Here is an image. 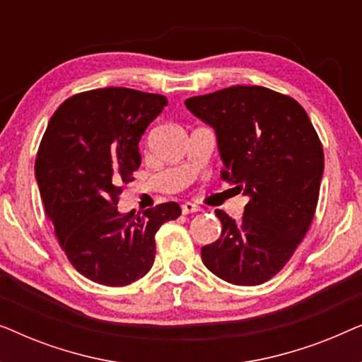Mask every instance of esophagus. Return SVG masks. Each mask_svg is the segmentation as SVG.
Wrapping results in <instances>:
<instances>
[{
	"label": "esophagus",
	"mask_w": 362,
	"mask_h": 362,
	"mask_svg": "<svg viewBox=\"0 0 362 362\" xmlns=\"http://www.w3.org/2000/svg\"><path fill=\"white\" fill-rule=\"evenodd\" d=\"M181 209H182V214H192V212H199L201 207L194 204V202H185Z\"/></svg>",
	"instance_id": "34e87169"
}]
</instances>
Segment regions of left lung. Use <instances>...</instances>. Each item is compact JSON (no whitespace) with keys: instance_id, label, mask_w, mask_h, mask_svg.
Returning a JSON list of instances; mask_svg holds the SVG:
<instances>
[{"instance_id":"obj_1","label":"left lung","mask_w":362,"mask_h":362,"mask_svg":"<svg viewBox=\"0 0 362 362\" xmlns=\"http://www.w3.org/2000/svg\"><path fill=\"white\" fill-rule=\"evenodd\" d=\"M186 107L216 130L222 180L249 196L240 222L216 211L222 234L202 247V262L229 284H264L315 217L325 168L318 133L295 98L267 87H227L187 98Z\"/></svg>"}]
</instances>
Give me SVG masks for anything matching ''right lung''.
<instances>
[{"mask_svg":"<svg viewBox=\"0 0 362 362\" xmlns=\"http://www.w3.org/2000/svg\"><path fill=\"white\" fill-rule=\"evenodd\" d=\"M165 95L107 87L77 93L54 112L36 156V180L59 245L78 274L125 286L155 262V234L181 216L177 202L132 217L117 209L141 163L138 141Z\"/></svg>","mask_w":362,"mask_h":362,"instance_id":"1","label":"right lung"}]
</instances>
